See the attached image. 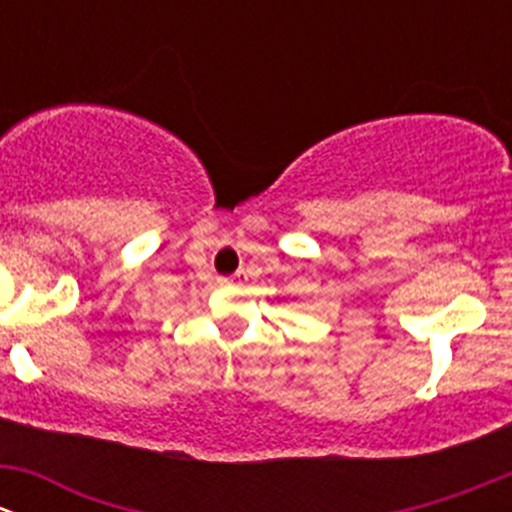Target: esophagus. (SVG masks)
Returning <instances> with one entry per match:
<instances>
[{"mask_svg": "<svg viewBox=\"0 0 512 512\" xmlns=\"http://www.w3.org/2000/svg\"><path fill=\"white\" fill-rule=\"evenodd\" d=\"M242 275H245V272H237V275H235V277H232V280H240V277H242Z\"/></svg>", "mask_w": 512, "mask_h": 512, "instance_id": "esophagus-1", "label": "esophagus"}]
</instances>
